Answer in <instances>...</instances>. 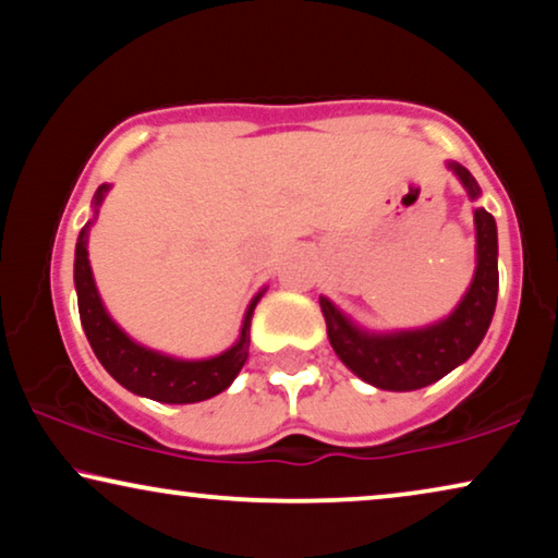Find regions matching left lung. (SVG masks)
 <instances>
[{
    "label": "left lung",
    "mask_w": 558,
    "mask_h": 558,
    "mask_svg": "<svg viewBox=\"0 0 558 558\" xmlns=\"http://www.w3.org/2000/svg\"><path fill=\"white\" fill-rule=\"evenodd\" d=\"M447 168L464 185L466 196L477 202L482 191L470 170L459 162H447ZM474 240L477 265L470 288L449 316L428 326L369 331L326 295L318 299L333 352L360 380L380 390L408 392L441 380L470 360L485 339L497 303V225L482 206L474 209Z\"/></svg>",
    "instance_id": "1"
}]
</instances>
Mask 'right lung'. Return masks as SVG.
<instances>
[{
    "mask_svg": "<svg viewBox=\"0 0 558 558\" xmlns=\"http://www.w3.org/2000/svg\"><path fill=\"white\" fill-rule=\"evenodd\" d=\"M111 185L101 183L94 193V217L78 232L76 259H73V283L78 295V314L84 326L88 344H92L96 360L114 380L135 396L158 400V403H202L219 396L234 383L250 356V324L255 314L257 301L263 299L265 288L250 301L244 311L240 337L221 354L204 356V360H181V356L162 354L158 349L140 344L128 331L109 316L104 306L99 288H96L92 263H88V232L99 214V206Z\"/></svg>",
    "mask_w": 558,
    "mask_h": 558,
    "instance_id": "obj_1",
    "label": "right lung"
}]
</instances>
